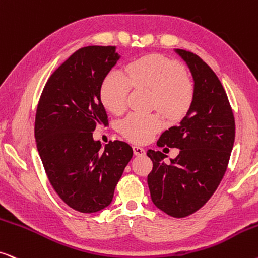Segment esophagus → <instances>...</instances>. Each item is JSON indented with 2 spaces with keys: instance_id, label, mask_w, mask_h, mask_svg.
Here are the masks:
<instances>
[{
  "instance_id": "1",
  "label": "esophagus",
  "mask_w": 258,
  "mask_h": 258,
  "mask_svg": "<svg viewBox=\"0 0 258 258\" xmlns=\"http://www.w3.org/2000/svg\"><path fill=\"white\" fill-rule=\"evenodd\" d=\"M133 150H134V154H135L136 156H142V155H145V153H146V150L139 146H134Z\"/></svg>"
}]
</instances>
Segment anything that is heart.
Here are the masks:
<instances>
[{
	"instance_id": "heart-1",
	"label": "heart",
	"mask_w": 258,
	"mask_h": 258,
	"mask_svg": "<svg viewBox=\"0 0 258 258\" xmlns=\"http://www.w3.org/2000/svg\"><path fill=\"white\" fill-rule=\"evenodd\" d=\"M128 79L113 70L105 76L100 86V98L105 108L121 113L126 106L132 89L145 88L153 91V106L166 117L175 119L187 111L193 98V88L185 70L178 61L160 54H148L133 60L125 66ZM159 115L130 113L119 123V132L129 141L145 143L162 128Z\"/></svg>"
}]
</instances>
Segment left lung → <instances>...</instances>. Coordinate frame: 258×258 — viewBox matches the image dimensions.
<instances>
[{"instance_id": "1", "label": "left lung", "mask_w": 258, "mask_h": 258, "mask_svg": "<svg viewBox=\"0 0 258 258\" xmlns=\"http://www.w3.org/2000/svg\"><path fill=\"white\" fill-rule=\"evenodd\" d=\"M195 80L193 99L179 125L160 136L158 146L180 149L166 163L165 154L149 149L153 161L148 174L150 197L158 209L183 218L205 205L226 172L235 142V117L222 83L195 53L175 49Z\"/></svg>"}]
</instances>
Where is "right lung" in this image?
<instances>
[{
    "mask_svg": "<svg viewBox=\"0 0 258 258\" xmlns=\"http://www.w3.org/2000/svg\"><path fill=\"white\" fill-rule=\"evenodd\" d=\"M115 46L79 48L49 77L35 115L34 135L53 189L82 213L105 209L133 158L126 142L110 141L102 150L92 132L108 125L100 86L117 60Z\"/></svg>",
    "mask_w": 258,
    "mask_h": 258,
    "instance_id": "obj_1",
    "label": "right lung"
}]
</instances>
